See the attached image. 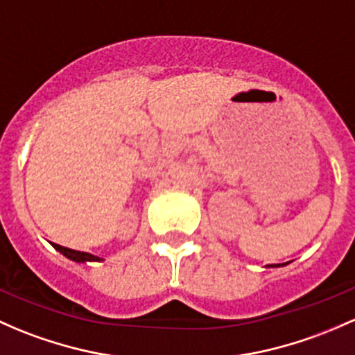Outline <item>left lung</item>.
<instances>
[{"label":"left lung","instance_id":"obj_1","mask_svg":"<svg viewBox=\"0 0 355 355\" xmlns=\"http://www.w3.org/2000/svg\"><path fill=\"white\" fill-rule=\"evenodd\" d=\"M270 267H274V266H270ZM275 267H277V266H275Z\"/></svg>","mask_w":355,"mask_h":355}]
</instances>
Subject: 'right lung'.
<instances>
[{"label":"right lung","mask_w":355,"mask_h":355,"mask_svg":"<svg viewBox=\"0 0 355 355\" xmlns=\"http://www.w3.org/2000/svg\"><path fill=\"white\" fill-rule=\"evenodd\" d=\"M58 252H61L62 255L68 257L69 260H74V262H100V257H95V255H89V253H85V252H78V250H71V248H66V246H61L58 243H52Z\"/></svg>","instance_id":"1"}]
</instances>
